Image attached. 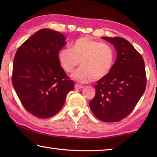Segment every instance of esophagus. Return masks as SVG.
I'll return each mask as SVG.
<instances>
[{"label":"esophagus","mask_w":157,"mask_h":157,"mask_svg":"<svg viewBox=\"0 0 157 157\" xmlns=\"http://www.w3.org/2000/svg\"><path fill=\"white\" fill-rule=\"evenodd\" d=\"M84 88V86L82 85H79V84H75V89H82Z\"/></svg>","instance_id":"34e87169"}]
</instances>
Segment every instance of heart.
I'll return each instance as SVG.
<instances>
[{"mask_svg": "<svg viewBox=\"0 0 157 157\" xmlns=\"http://www.w3.org/2000/svg\"><path fill=\"white\" fill-rule=\"evenodd\" d=\"M114 59L115 52L111 45L88 37L77 39L71 49L63 48L59 52L60 64L67 73H73L81 61L82 67L73 78L82 83L106 76L111 71Z\"/></svg>", "mask_w": 157, "mask_h": 157, "instance_id": "1", "label": "heart"}]
</instances>
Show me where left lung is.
<instances>
[{"instance_id": "1", "label": "left lung", "mask_w": 157, "mask_h": 157, "mask_svg": "<svg viewBox=\"0 0 157 157\" xmlns=\"http://www.w3.org/2000/svg\"><path fill=\"white\" fill-rule=\"evenodd\" d=\"M114 45L117 57L111 71L94 87L90 107L103 122H118L132 112L146 86L144 61L132 44L121 37H102Z\"/></svg>"}]
</instances>
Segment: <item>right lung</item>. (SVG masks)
<instances>
[{
  "label": "right lung",
  "instance_id": "right-lung-1",
  "mask_svg": "<svg viewBox=\"0 0 157 157\" xmlns=\"http://www.w3.org/2000/svg\"><path fill=\"white\" fill-rule=\"evenodd\" d=\"M61 33L42 29L29 37L16 52L12 83L26 111L38 118H48L63 107L74 89L59 61L66 44Z\"/></svg>",
  "mask_w": 157,
  "mask_h": 157
}]
</instances>
